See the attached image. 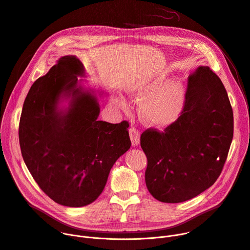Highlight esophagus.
Returning a JSON list of instances; mask_svg holds the SVG:
<instances>
[{"instance_id":"esophagus-1","label":"esophagus","mask_w":250,"mask_h":250,"mask_svg":"<svg viewBox=\"0 0 250 250\" xmlns=\"http://www.w3.org/2000/svg\"><path fill=\"white\" fill-rule=\"evenodd\" d=\"M129 134H130V139H131L132 145L137 146L140 143V132L136 128L132 127L129 130Z\"/></svg>"}]
</instances>
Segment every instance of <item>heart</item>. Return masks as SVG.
<instances>
[{"mask_svg":"<svg viewBox=\"0 0 250 250\" xmlns=\"http://www.w3.org/2000/svg\"><path fill=\"white\" fill-rule=\"evenodd\" d=\"M168 81L165 73L142 77L128 87V92L140 102L142 119L150 126L164 128L174 123L183 108L185 89L181 82Z\"/></svg>","mask_w":250,"mask_h":250,"instance_id":"1","label":"heart"}]
</instances>
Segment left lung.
<instances>
[{"label":"left lung","mask_w":250,"mask_h":250,"mask_svg":"<svg viewBox=\"0 0 250 250\" xmlns=\"http://www.w3.org/2000/svg\"><path fill=\"white\" fill-rule=\"evenodd\" d=\"M233 138V112L219 77L199 67L188 77L178 119L163 132L145 130V182L155 199L179 203L208 189L219 177Z\"/></svg>","instance_id":"left-lung-1"}]
</instances>
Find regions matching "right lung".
Instances as JSON below:
<instances>
[{
    "label": "right lung",
    "instance_id": "right-lung-1",
    "mask_svg": "<svg viewBox=\"0 0 250 250\" xmlns=\"http://www.w3.org/2000/svg\"><path fill=\"white\" fill-rule=\"evenodd\" d=\"M84 73L75 56L60 58L32 85L19 125L31 175L52 200L69 207L97 199L112 166L131 146L127 121L98 120L97 97L78 85ZM63 98H70L66 110L58 106Z\"/></svg>",
    "mask_w": 250,
    "mask_h": 250
}]
</instances>
